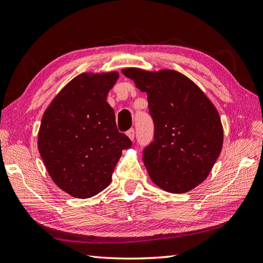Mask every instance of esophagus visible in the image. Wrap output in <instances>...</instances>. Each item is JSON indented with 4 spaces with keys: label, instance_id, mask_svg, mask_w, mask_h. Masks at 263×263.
<instances>
[{
    "label": "esophagus",
    "instance_id": "esophagus-1",
    "mask_svg": "<svg viewBox=\"0 0 263 263\" xmlns=\"http://www.w3.org/2000/svg\"><path fill=\"white\" fill-rule=\"evenodd\" d=\"M126 135H127V137H128L129 139H134L135 138V130L133 129V128H130L129 130H127V133H126Z\"/></svg>",
    "mask_w": 263,
    "mask_h": 263
}]
</instances>
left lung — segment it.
Wrapping results in <instances>:
<instances>
[{
  "label": "left lung",
  "mask_w": 263,
  "mask_h": 263,
  "mask_svg": "<svg viewBox=\"0 0 263 263\" xmlns=\"http://www.w3.org/2000/svg\"><path fill=\"white\" fill-rule=\"evenodd\" d=\"M122 72L147 93L155 135L142 160L150 179L170 193L193 190L209 177L222 148L224 132L216 107L178 71L126 68Z\"/></svg>",
  "instance_id": "obj_1"
}]
</instances>
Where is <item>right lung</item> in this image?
I'll use <instances>...</instances> for the list:
<instances>
[{"label": "right lung", "mask_w": 263, "mask_h": 263, "mask_svg": "<svg viewBox=\"0 0 263 263\" xmlns=\"http://www.w3.org/2000/svg\"><path fill=\"white\" fill-rule=\"evenodd\" d=\"M118 77L116 71L77 76L43 115L38 151L55 185L73 197L106 189L122 151L132 146L106 101Z\"/></svg>", "instance_id": "obj_1"}]
</instances>
